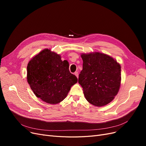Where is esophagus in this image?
Wrapping results in <instances>:
<instances>
[{
  "mask_svg": "<svg viewBox=\"0 0 146 146\" xmlns=\"http://www.w3.org/2000/svg\"><path fill=\"white\" fill-rule=\"evenodd\" d=\"M74 74L76 75V77L78 78V77H79V73L78 72H74Z\"/></svg>",
  "mask_w": 146,
  "mask_h": 146,
  "instance_id": "34e87169",
  "label": "esophagus"
}]
</instances>
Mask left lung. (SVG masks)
I'll return each instance as SVG.
<instances>
[{
  "label": "left lung",
  "mask_w": 146,
  "mask_h": 146,
  "mask_svg": "<svg viewBox=\"0 0 146 146\" xmlns=\"http://www.w3.org/2000/svg\"><path fill=\"white\" fill-rule=\"evenodd\" d=\"M83 69L79 83L86 100L102 106L117 95L121 84V66L111 57L100 52L83 54Z\"/></svg>",
  "instance_id": "8db88e82"
}]
</instances>
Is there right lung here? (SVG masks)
<instances>
[{
	"instance_id": "1",
	"label": "right lung",
	"mask_w": 146,
	"mask_h": 146,
	"mask_svg": "<svg viewBox=\"0 0 146 146\" xmlns=\"http://www.w3.org/2000/svg\"><path fill=\"white\" fill-rule=\"evenodd\" d=\"M27 81L36 97L56 104L66 97L78 78L69 71L66 60L62 61L60 55L45 49L28 63Z\"/></svg>"
}]
</instances>
